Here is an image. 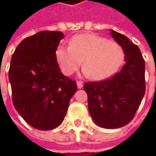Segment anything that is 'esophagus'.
Listing matches in <instances>:
<instances>
[{"instance_id":"obj_1","label":"esophagus","mask_w":156,"mask_h":156,"mask_svg":"<svg viewBox=\"0 0 156 156\" xmlns=\"http://www.w3.org/2000/svg\"><path fill=\"white\" fill-rule=\"evenodd\" d=\"M77 86H78V88H82L83 87V82L82 81H78Z\"/></svg>"}]
</instances>
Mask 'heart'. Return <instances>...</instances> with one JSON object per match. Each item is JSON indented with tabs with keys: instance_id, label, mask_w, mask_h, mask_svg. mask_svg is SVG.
Wrapping results in <instances>:
<instances>
[{
	"instance_id": "b5f03b06",
	"label": "heart",
	"mask_w": 156,
	"mask_h": 156,
	"mask_svg": "<svg viewBox=\"0 0 156 156\" xmlns=\"http://www.w3.org/2000/svg\"><path fill=\"white\" fill-rule=\"evenodd\" d=\"M56 57L65 75L75 73L83 62L85 75L101 80L118 69L125 53L116 41L97 34L84 33L74 36L69 41V46L59 45L56 49Z\"/></svg>"
}]
</instances>
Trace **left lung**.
Instances as JSON below:
<instances>
[{
  "mask_svg": "<svg viewBox=\"0 0 156 156\" xmlns=\"http://www.w3.org/2000/svg\"><path fill=\"white\" fill-rule=\"evenodd\" d=\"M110 31L124 49L126 63L111 78L85 83L84 90L94 122L101 127L115 129L127 125L140 106L145 92L144 60L139 48L127 37Z\"/></svg>",
  "mask_w": 156,
  "mask_h": 156,
  "instance_id": "1",
  "label": "left lung"
}]
</instances>
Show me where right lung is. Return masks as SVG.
Returning <instances> with one entry per match:
<instances>
[{"instance_id": "1", "label": "right lung", "mask_w": 156, "mask_h": 156, "mask_svg": "<svg viewBox=\"0 0 156 156\" xmlns=\"http://www.w3.org/2000/svg\"><path fill=\"white\" fill-rule=\"evenodd\" d=\"M61 31H40L24 39L12 54L9 69L12 103L21 117L39 130L58 126L77 91L75 80L58 68L56 49Z\"/></svg>"}]
</instances>
